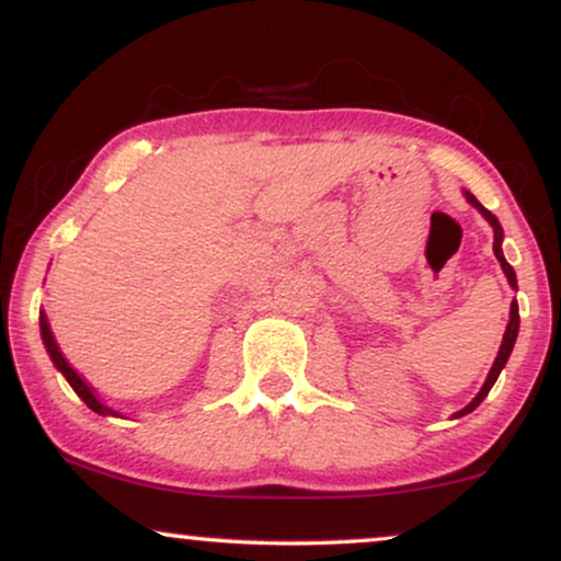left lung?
I'll list each match as a JSON object with an SVG mask.
<instances>
[{
	"instance_id": "1",
	"label": "left lung",
	"mask_w": 561,
	"mask_h": 561,
	"mask_svg": "<svg viewBox=\"0 0 561 561\" xmlns=\"http://www.w3.org/2000/svg\"><path fill=\"white\" fill-rule=\"evenodd\" d=\"M465 195H467L469 203H472L474 208H478L480 214L485 216V221L491 224V227H493V253H495V259H499L501 268H504V274H506L508 285H512L514 289H517V274H514V268L508 266L506 259H504V253H501V242H504V229H501L499 218H495V216H493L491 210H488V208H482V205L478 203V197H474V195H469V192H465ZM517 332H519V306H517V300H512V308H508V324H506L504 340H501L499 356H495V362H493V366H491V371H488V379H485V385H482L478 396L472 398V403L465 405V409H461V411H456L454 416H465V414H469V411H474V409H478V405H480L482 401H485V396H488V392H491V388H493V385H495V379H499V375H501V369H504V366H506L508 356H512V347H514V340H517Z\"/></svg>"
}]
</instances>
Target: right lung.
Listing matches in <instances>:
<instances>
[{
  "instance_id": "right-lung-1",
  "label": "right lung",
  "mask_w": 561,
  "mask_h": 561,
  "mask_svg": "<svg viewBox=\"0 0 561 561\" xmlns=\"http://www.w3.org/2000/svg\"><path fill=\"white\" fill-rule=\"evenodd\" d=\"M38 330H42V340H44V347H47L49 358H53V364L57 366V369L62 371V377L68 379L70 388L76 390V396H79L81 401L89 405V409L96 411V414H115V411H113V409H107L105 403L96 401L94 390L89 388V385L83 382V377L79 375V371H76L73 366H70V364L66 362V356H62L60 347H57V343H55V334H53V330H49V321H47V317H44V313H42V317H38Z\"/></svg>"
}]
</instances>
